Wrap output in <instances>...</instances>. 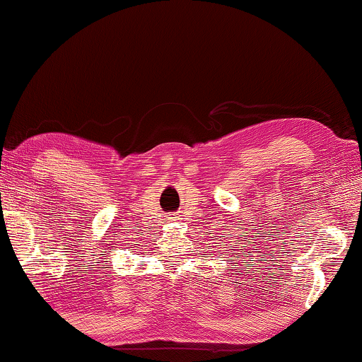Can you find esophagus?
<instances>
[{"label": "esophagus", "mask_w": 362, "mask_h": 362, "mask_svg": "<svg viewBox=\"0 0 362 362\" xmlns=\"http://www.w3.org/2000/svg\"><path fill=\"white\" fill-rule=\"evenodd\" d=\"M168 221H172V222H177V221H180V217H178L177 214H172L170 217H168Z\"/></svg>", "instance_id": "esophagus-1"}]
</instances>
